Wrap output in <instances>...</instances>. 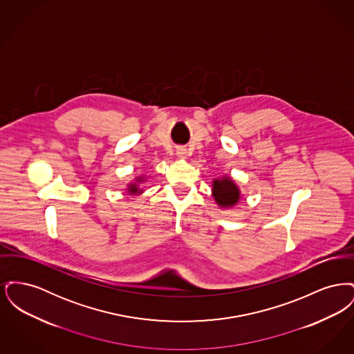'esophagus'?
Instances as JSON below:
<instances>
[{"instance_id": "34e87169", "label": "esophagus", "mask_w": 354, "mask_h": 354, "mask_svg": "<svg viewBox=\"0 0 354 354\" xmlns=\"http://www.w3.org/2000/svg\"><path fill=\"white\" fill-rule=\"evenodd\" d=\"M176 153H178V156H179V158H185V156H187V151H185V149H182V147H180V149H178V152H176Z\"/></svg>"}]
</instances>
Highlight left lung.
<instances>
[{
  "label": "left lung",
  "instance_id": "left-lung-1",
  "mask_svg": "<svg viewBox=\"0 0 354 354\" xmlns=\"http://www.w3.org/2000/svg\"><path fill=\"white\" fill-rule=\"evenodd\" d=\"M212 196L221 208H231L240 201V189L230 176L214 179Z\"/></svg>",
  "mask_w": 354,
  "mask_h": 354
}]
</instances>
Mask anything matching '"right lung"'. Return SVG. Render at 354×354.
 <instances>
[{
	"label": "right lung",
	"instance_id": "obj_1",
	"mask_svg": "<svg viewBox=\"0 0 354 354\" xmlns=\"http://www.w3.org/2000/svg\"><path fill=\"white\" fill-rule=\"evenodd\" d=\"M140 182H143V178H136V183H131V185H129L127 192H129V194H131V195H138V194L143 192V189H140V188H139V183H140Z\"/></svg>",
	"mask_w": 354,
	"mask_h": 354
}]
</instances>
